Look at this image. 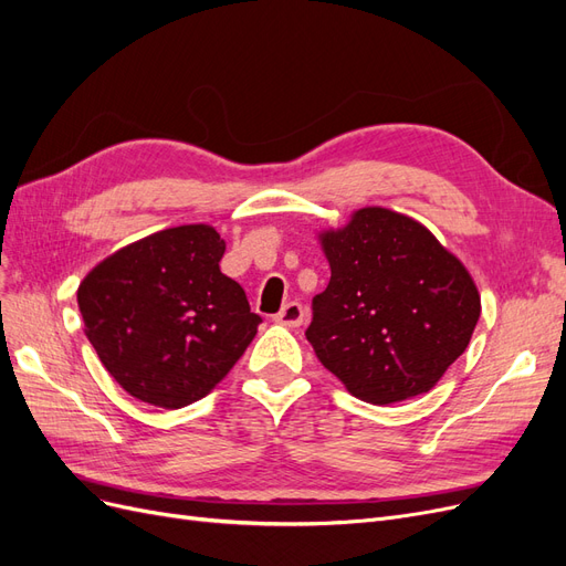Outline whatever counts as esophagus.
I'll list each match as a JSON object with an SVG mask.
<instances>
[{
    "label": "esophagus",
    "instance_id": "34e87169",
    "mask_svg": "<svg viewBox=\"0 0 566 566\" xmlns=\"http://www.w3.org/2000/svg\"><path fill=\"white\" fill-rule=\"evenodd\" d=\"M276 321L281 325H287V328H297V325L304 323V306L300 302H287L276 314Z\"/></svg>",
    "mask_w": 566,
    "mask_h": 566
}]
</instances>
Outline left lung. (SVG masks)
I'll return each mask as SVG.
<instances>
[{"label": "left lung", "mask_w": 566, "mask_h": 566, "mask_svg": "<svg viewBox=\"0 0 566 566\" xmlns=\"http://www.w3.org/2000/svg\"><path fill=\"white\" fill-rule=\"evenodd\" d=\"M321 243L331 283L304 333L318 361L368 403L430 391L482 312L468 269L416 219L385 208L354 212Z\"/></svg>", "instance_id": "obj_1"}]
</instances>
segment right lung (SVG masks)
Here are the masks:
<instances>
[{
  "label": "right lung",
  "instance_id": "right-lung-1",
  "mask_svg": "<svg viewBox=\"0 0 566 566\" xmlns=\"http://www.w3.org/2000/svg\"><path fill=\"white\" fill-rule=\"evenodd\" d=\"M224 241L188 224L142 238L94 266L77 304L101 364L134 399L181 408L243 356L262 316L219 269Z\"/></svg>",
  "mask_w": 566,
  "mask_h": 566
}]
</instances>
